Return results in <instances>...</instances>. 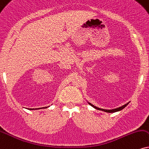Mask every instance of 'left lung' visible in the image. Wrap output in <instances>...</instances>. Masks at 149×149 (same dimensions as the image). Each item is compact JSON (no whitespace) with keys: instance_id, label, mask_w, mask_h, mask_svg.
Listing matches in <instances>:
<instances>
[{"instance_id":"1","label":"left lung","mask_w":149,"mask_h":149,"mask_svg":"<svg viewBox=\"0 0 149 149\" xmlns=\"http://www.w3.org/2000/svg\"><path fill=\"white\" fill-rule=\"evenodd\" d=\"M88 104H89L91 106H93V107H94L95 108H96V109H97V110H101V111H104V112H106V113H115V112H117V111H122V109H124V108H125L126 106L128 105V104H125V105L121 106V107H119V108H115V109H113V110H106V109H102V108H97V107H96V106H93V104H91V103H88Z\"/></svg>"}]
</instances>
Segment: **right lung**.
Returning a JSON list of instances; mask_svg holds the SVG:
<instances>
[{"label":"right lung","instance_id":"right-lung-1","mask_svg":"<svg viewBox=\"0 0 149 149\" xmlns=\"http://www.w3.org/2000/svg\"><path fill=\"white\" fill-rule=\"evenodd\" d=\"M31 110H33V109H31Z\"/></svg>","mask_w":149,"mask_h":149}]
</instances>
